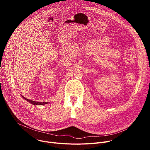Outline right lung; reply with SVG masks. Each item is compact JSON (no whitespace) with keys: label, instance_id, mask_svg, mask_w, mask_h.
Returning <instances> with one entry per match:
<instances>
[{"label":"right lung","instance_id":"1","mask_svg":"<svg viewBox=\"0 0 150 150\" xmlns=\"http://www.w3.org/2000/svg\"><path fill=\"white\" fill-rule=\"evenodd\" d=\"M23 97L25 100H27V101H28L29 103H31L32 104H34V105H44V104H46L48 103V102H38V101H33V100H28L27 98H26L25 97Z\"/></svg>","mask_w":150,"mask_h":150}]
</instances>
